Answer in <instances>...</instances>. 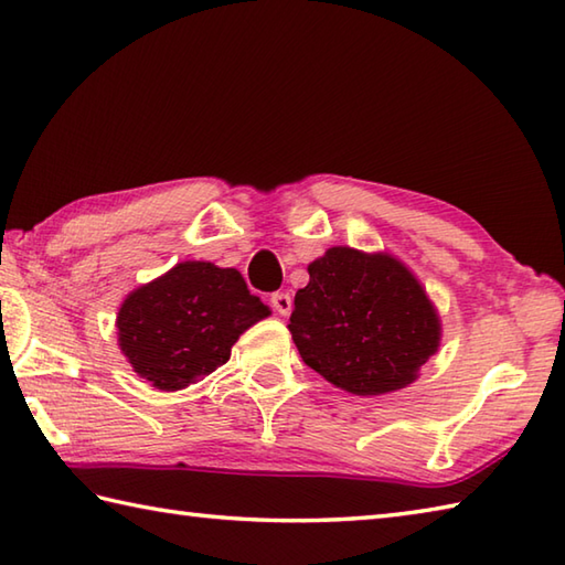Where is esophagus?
Listing matches in <instances>:
<instances>
[{
    "instance_id": "1",
    "label": "esophagus",
    "mask_w": 565,
    "mask_h": 565,
    "mask_svg": "<svg viewBox=\"0 0 565 565\" xmlns=\"http://www.w3.org/2000/svg\"><path fill=\"white\" fill-rule=\"evenodd\" d=\"M270 305H273V309L278 315H290L292 312V297H290V292H273L270 295Z\"/></svg>"
}]
</instances>
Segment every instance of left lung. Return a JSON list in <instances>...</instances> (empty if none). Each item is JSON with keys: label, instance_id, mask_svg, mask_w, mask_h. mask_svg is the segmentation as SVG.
<instances>
[{"label": "left lung", "instance_id": "8db88e82", "mask_svg": "<svg viewBox=\"0 0 565 565\" xmlns=\"http://www.w3.org/2000/svg\"><path fill=\"white\" fill-rule=\"evenodd\" d=\"M295 295L292 341L302 361L353 395L409 385L439 349V317L414 275L390 256L329 248Z\"/></svg>", "mask_w": 565, "mask_h": 565}]
</instances>
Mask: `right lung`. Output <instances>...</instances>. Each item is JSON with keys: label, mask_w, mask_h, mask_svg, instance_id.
Segmentation results:
<instances>
[{"label": "right lung", "mask_w": 565, "mask_h": 565, "mask_svg": "<svg viewBox=\"0 0 565 565\" xmlns=\"http://www.w3.org/2000/svg\"><path fill=\"white\" fill-rule=\"evenodd\" d=\"M268 315L238 270L188 260L124 299L119 347L153 387L180 390L224 365L241 333Z\"/></svg>", "instance_id": "add662e5"}]
</instances>
